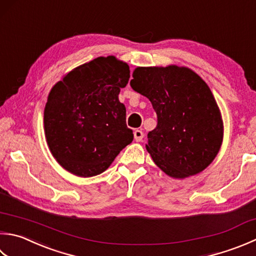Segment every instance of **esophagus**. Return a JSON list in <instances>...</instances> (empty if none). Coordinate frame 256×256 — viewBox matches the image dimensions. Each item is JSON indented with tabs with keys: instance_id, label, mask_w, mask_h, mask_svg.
<instances>
[{
	"instance_id": "obj_1",
	"label": "esophagus",
	"mask_w": 256,
	"mask_h": 256,
	"mask_svg": "<svg viewBox=\"0 0 256 256\" xmlns=\"http://www.w3.org/2000/svg\"><path fill=\"white\" fill-rule=\"evenodd\" d=\"M144 138V133L141 131V130H135L134 131V138L136 142H141L142 138Z\"/></svg>"
}]
</instances>
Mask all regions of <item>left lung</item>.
<instances>
[{
    "label": "left lung",
    "mask_w": 256,
    "mask_h": 256,
    "mask_svg": "<svg viewBox=\"0 0 256 256\" xmlns=\"http://www.w3.org/2000/svg\"><path fill=\"white\" fill-rule=\"evenodd\" d=\"M131 88L151 101L158 125L148 134L154 163L175 178L206 168L223 141L221 112L211 90L188 68H136Z\"/></svg>",
    "instance_id": "obj_1"
}]
</instances>
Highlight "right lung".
Instances as JSON below:
<instances>
[{
	"mask_svg": "<svg viewBox=\"0 0 256 256\" xmlns=\"http://www.w3.org/2000/svg\"><path fill=\"white\" fill-rule=\"evenodd\" d=\"M128 65L115 56L92 60L52 88L44 108L45 138L60 165L90 178L106 170L133 141L126 108L118 101Z\"/></svg>",
	"mask_w": 256,
	"mask_h": 256,
	"instance_id": "add662e5",
	"label": "right lung"
}]
</instances>
